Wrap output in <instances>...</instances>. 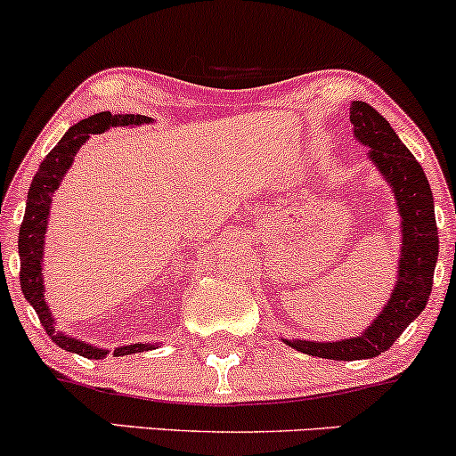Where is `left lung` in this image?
I'll return each instance as SVG.
<instances>
[{
    "mask_svg": "<svg viewBox=\"0 0 456 456\" xmlns=\"http://www.w3.org/2000/svg\"><path fill=\"white\" fill-rule=\"evenodd\" d=\"M349 122L354 134L369 150V159L392 186L401 214V259L396 285L390 300L381 308L360 337L343 341H287L297 352L328 360H362L375 358L392 347L403 330L425 311L433 289L439 240L433 192L422 171L420 162L401 143L399 134L392 130L388 119L375 111L370 104L354 101L349 107Z\"/></svg>",
    "mask_w": 456,
    "mask_h": 456,
    "instance_id": "8db88e82",
    "label": "left lung"
}]
</instances>
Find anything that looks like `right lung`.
Returning a JSON list of instances; mask_svg holds the SVG:
<instances>
[{"label": "right lung", "mask_w": 456, "mask_h": 456, "mask_svg": "<svg viewBox=\"0 0 456 456\" xmlns=\"http://www.w3.org/2000/svg\"><path fill=\"white\" fill-rule=\"evenodd\" d=\"M151 118L145 115H133L122 113L113 115L111 111H102L92 115V118L81 119L68 133L60 139V143L46 154V159L40 162L38 174L31 180L29 192H28V206H25V216L20 223L19 232V257H20V291H23L25 300L34 306L38 313L40 323H43L46 334L51 337L57 347L66 349V352L78 354L83 358L101 360L109 354V349L94 347V345L78 341V338L68 337L64 332L55 330V319L51 315V308L45 300V281H43V255H45V233H46V221H49L51 201H53V192L60 188L61 180H64L66 171L70 169L72 160H75L77 151L81 145L90 139V134H101L111 126H141V124H150ZM156 345L151 343H133L118 347L113 355H128L137 352H148L154 349Z\"/></svg>", "instance_id": "add662e5"}]
</instances>
